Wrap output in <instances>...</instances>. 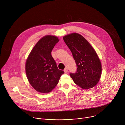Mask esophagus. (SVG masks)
Returning a JSON list of instances; mask_svg holds the SVG:
<instances>
[{
  "label": "esophagus",
  "mask_w": 125,
  "mask_h": 125,
  "mask_svg": "<svg viewBox=\"0 0 125 125\" xmlns=\"http://www.w3.org/2000/svg\"><path fill=\"white\" fill-rule=\"evenodd\" d=\"M64 72H65V73H67V72H68V69H67V68H65V69L64 70Z\"/></svg>",
  "instance_id": "obj_1"
}]
</instances>
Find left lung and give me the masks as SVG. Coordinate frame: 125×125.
I'll return each instance as SVG.
<instances>
[{
	"instance_id": "1",
	"label": "left lung",
	"mask_w": 125,
	"mask_h": 125,
	"mask_svg": "<svg viewBox=\"0 0 125 125\" xmlns=\"http://www.w3.org/2000/svg\"><path fill=\"white\" fill-rule=\"evenodd\" d=\"M63 38L77 65L76 72L70 74L73 81L83 89L94 87L99 81L102 72L101 63L96 51L78 33H73Z\"/></svg>"
}]
</instances>
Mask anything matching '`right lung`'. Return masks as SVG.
Masks as SVG:
<instances>
[{"label":"right lung","instance_id":"1","mask_svg":"<svg viewBox=\"0 0 125 125\" xmlns=\"http://www.w3.org/2000/svg\"><path fill=\"white\" fill-rule=\"evenodd\" d=\"M59 40L55 36L47 35L36 44L29 54L25 64L28 80L37 91L51 92L64 73L58 69L51 55V51Z\"/></svg>","mask_w":125,"mask_h":125}]
</instances>
